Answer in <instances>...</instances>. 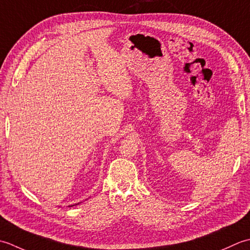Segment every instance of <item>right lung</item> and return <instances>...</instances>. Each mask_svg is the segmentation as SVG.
Instances as JSON below:
<instances>
[{"label": "right lung", "mask_w": 250, "mask_h": 250, "mask_svg": "<svg viewBox=\"0 0 250 250\" xmlns=\"http://www.w3.org/2000/svg\"><path fill=\"white\" fill-rule=\"evenodd\" d=\"M79 204H80V203H78V204H75V205H79ZM72 206H74V205H71L70 207H72Z\"/></svg>", "instance_id": "add662e5"}]
</instances>
